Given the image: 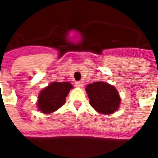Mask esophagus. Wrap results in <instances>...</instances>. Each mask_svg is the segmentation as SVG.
<instances>
[{"instance_id": "esophagus-1", "label": "esophagus", "mask_w": 158, "mask_h": 158, "mask_svg": "<svg viewBox=\"0 0 158 158\" xmlns=\"http://www.w3.org/2000/svg\"><path fill=\"white\" fill-rule=\"evenodd\" d=\"M76 87L81 88V87L83 86V82H82V81H77V82H76Z\"/></svg>"}]
</instances>
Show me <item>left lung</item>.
I'll use <instances>...</instances> for the list:
<instances>
[{
	"label": "left lung",
	"instance_id": "obj_1",
	"mask_svg": "<svg viewBox=\"0 0 158 158\" xmlns=\"http://www.w3.org/2000/svg\"><path fill=\"white\" fill-rule=\"evenodd\" d=\"M86 91L89 104L97 112L111 114L117 111L120 98L117 89L107 82H96L87 85Z\"/></svg>",
	"mask_w": 158,
	"mask_h": 158
}]
</instances>
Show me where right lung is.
<instances>
[{"label":"right lung","mask_w":158,"mask_h":158,"mask_svg":"<svg viewBox=\"0 0 158 158\" xmlns=\"http://www.w3.org/2000/svg\"><path fill=\"white\" fill-rule=\"evenodd\" d=\"M72 88L70 82H52L39 95V110L44 113H51L58 110L65 104L66 98Z\"/></svg>","instance_id":"right-lung-1"}]
</instances>
